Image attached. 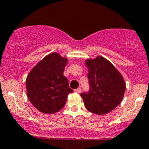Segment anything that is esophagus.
Returning a JSON list of instances; mask_svg holds the SVG:
<instances>
[{"label": "esophagus", "instance_id": "1", "mask_svg": "<svg viewBox=\"0 0 149 149\" xmlns=\"http://www.w3.org/2000/svg\"><path fill=\"white\" fill-rule=\"evenodd\" d=\"M75 92L78 93V94H79V93L81 92V88H80V87H79V88H78V89H75Z\"/></svg>", "mask_w": 149, "mask_h": 149}]
</instances>
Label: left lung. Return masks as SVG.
Returning a JSON list of instances; mask_svg holds the SVG:
<instances>
[{
    "label": "left lung",
    "instance_id": "8db88e82",
    "mask_svg": "<svg viewBox=\"0 0 149 149\" xmlns=\"http://www.w3.org/2000/svg\"><path fill=\"white\" fill-rule=\"evenodd\" d=\"M90 89L80 94L87 110L98 115L107 114L122 101L126 82L121 73L109 60L102 56L87 59Z\"/></svg>",
    "mask_w": 149,
    "mask_h": 149
}]
</instances>
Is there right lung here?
Returning a JSON list of instances; mask_svg holds the SVG:
<instances>
[{"instance_id":"obj_1","label":"right lung","mask_w":149,"mask_h":149,"mask_svg":"<svg viewBox=\"0 0 149 149\" xmlns=\"http://www.w3.org/2000/svg\"><path fill=\"white\" fill-rule=\"evenodd\" d=\"M68 59L57 53L46 55L32 69L26 78V94L39 112L54 114L62 110L73 91L63 72Z\"/></svg>"}]
</instances>
